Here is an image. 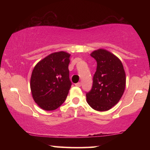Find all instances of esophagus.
Listing matches in <instances>:
<instances>
[{
	"instance_id": "obj_1",
	"label": "esophagus",
	"mask_w": 150,
	"mask_h": 150,
	"mask_svg": "<svg viewBox=\"0 0 150 150\" xmlns=\"http://www.w3.org/2000/svg\"><path fill=\"white\" fill-rule=\"evenodd\" d=\"M75 86H77V87H81V82H77V83L75 84Z\"/></svg>"
}]
</instances>
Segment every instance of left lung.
Here are the masks:
<instances>
[{
    "instance_id": "1",
    "label": "left lung",
    "mask_w": 150,
    "mask_h": 150,
    "mask_svg": "<svg viewBox=\"0 0 150 150\" xmlns=\"http://www.w3.org/2000/svg\"><path fill=\"white\" fill-rule=\"evenodd\" d=\"M97 61V70L93 77L90 92L86 94L87 102L93 109L106 111L119 101L125 88V72L120 60L106 49L91 53Z\"/></svg>"
}]
</instances>
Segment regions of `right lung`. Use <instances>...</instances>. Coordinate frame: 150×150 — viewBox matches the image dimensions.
<instances>
[{
    "instance_id": "add662e5",
    "label": "right lung",
    "mask_w": 150,
    "mask_h": 150,
    "mask_svg": "<svg viewBox=\"0 0 150 150\" xmlns=\"http://www.w3.org/2000/svg\"><path fill=\"white\" fill-rule=\"evenodd\" d=\"M70 53L58 51L37 63L32 70L30 89L35 103L43 110L53 111L64 102L71 87Z\"/></svg>"
}]
</instances>
